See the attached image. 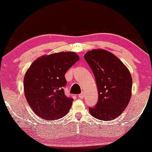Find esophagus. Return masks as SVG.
<instances>
[{
	"mask_svg": "<svg viewBox=\"0 0 152 152\" xmlns=\"http://www.w3.org/2000/svg\"><path fill=\"white\" fill-rule=\"evenodd\" d=\"M85 96V94L83 93V92H82V93H81L78 95V97H79V99H83V97Z\"/></svg>",
	"mask_w": 152,
	"mask_h": 152,
	"instance_id": "esophagus-1",
	"label": "esophagus"
}]
</instances>
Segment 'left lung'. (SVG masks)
I'll return each mask as SVG.
<instances>
[{"label": "left lung", "mask_w": 152, "mask_h": 152, "mask_svg": "<svg viewBox=\"0 0 152 152\" xmlns=\"http://www.w3.org/2000/svg\"><path fill=\"white\" fill-rule=\"evenodd\" d=\"M84 59L93 71L98 88L99 99L90 114L102 121H110L121 115L131 99L132 78L124 64L107 50L87 52Z\"/></svg>", "instance_id": "1"}]
</instances>
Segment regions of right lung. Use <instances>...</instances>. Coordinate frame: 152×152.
Returning <instances> with one entry per match:
<instances>
[{
  "label": "right lung",
  "instance_id": "right-lung-1",
  "mask_svg": "<svg viewBox=\"0 0 152 152\" xmlns=\"http://www.w3.org/2000/svg\"><path fill=\"white\" fill-rule=\"evenodd\" d=\"M78 60L74 52H61L43 56L31 64L24 77V93L39 117L56 120L68 114L74 99L64 93L65 74Z\"/></svg>",
  "mask_w": 152,
  "mask_h": 152
}]
</instances>
